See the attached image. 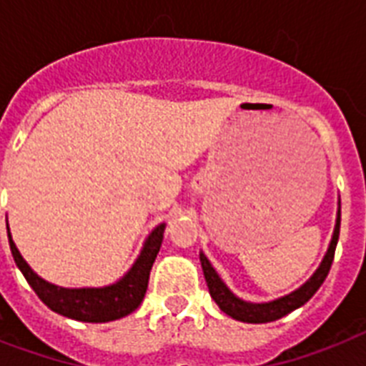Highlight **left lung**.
<instances>
[{
    "label": "left lung",
    "mask_w": 366,
    "mask_h": 366,
    "mask_svg": "<svg viewBox=\"0 0 366 366\" xmlns=\"http://www.w3.org/2000/svg\"><path fill=\"white\" fill-rule=\"evenodd\" d=\"M338 235H340V201H338V212H336V224L335 232H332V239L329 243V249L325 252L323 260L319 264V267L313 272V275L307 279L306 283L300 285L298 289L289 292V295L275 298L269 302H247L239 296H235L232 290L228 289V285L224 283L218 272L212 267L203 250L199 252L201 267H203V275H205L207 287L211 292L212 300L217 302L218 307L222 310L226 315L243 321V323H269L275 319H281L285 315H289L290 312H295L300 306H304L310 298H312L317 289L323 285V281L329 275V269L335 260L336 243H338Z\"/></svg>",
    "instance_id": "obj_1"
}]
</instances>
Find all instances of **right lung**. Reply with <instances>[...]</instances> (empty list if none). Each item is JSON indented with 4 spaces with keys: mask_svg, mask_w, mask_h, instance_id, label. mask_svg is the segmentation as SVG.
I'll list each match as a JSON object with an SVG mask.
<instances>
[{
    "mask_svg": "<svg viewBox=\"0 0 366 366\" xmlns=\"http://www.w3.org/2000/svg\"><path fill=\"white\" fill-rule=\"evenodd\" d=\"M165 222L155 226L149 235L144 241L140 254L132 262L129 272L119 277L116 283L106 285V287H81V289H68V287H59L39 277L28 262L22 258L20 250L13 241V235L9 232L7 237L9 247L13 252L14 264L19 266L26 281L30 283L41 302L53 312L64 315V317L76 319V321H85V323H108L122 319L129 313H132L144 300L146 289H148L149 269L154 266L155 256L159 252L161 243H163V234H165Z\"/></svg>",
    "mask_w": 366,
    "mask_h": 366,
    "instance_id": "add662e5",
    "label": "right lung"
}]
</instances>
